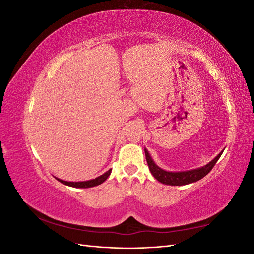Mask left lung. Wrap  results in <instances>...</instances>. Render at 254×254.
I'll return each instance as SVG.
<instances>
[{
  "label": "left lung",
  "instance_id": "8db88e82",
  "mask_svg": "<svg viewBox=\"0 0 254 254\" xmlns=\"http://www.w3.org/2000/svg\"><path fill=\"white\" fill-rule=\"evenodd\" d=\"M221 153H222V151L216 158L212 160L210 163H207L206 165H204L200 168H197V170H191V171H188V172L172 173V172L163 171L162 168L157 166L155 164V162L152 161L151 157L149 156L148 151L145 149L146 161H147L150 173L158 181H160L163 184H168V186H184V184H189V183L202 179L205 175H207L212 171V168L214 167L215 164H216L218 159L220 158Z\"/></svg>",
  "mask_w": 254,
  "mask_h": 254
}]
</instances>
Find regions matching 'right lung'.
Masks as SVG:
<instances>
[{
	"mask_svg": "<svg viewBox=\"0 0 254 254\" xmlns=\"http://www.w3.org/2000/svg\"><path fill=\"white\" fill-rule=\"evenodd\" d=\"M112 170H109L107 173H105L104 175L97 177L95 179H92V180H88V181H81V182H67L64 180H61L56 178L58 181H60L61 183L65 184V186L68 187H73V188H81V189H87V188H92V187H96L98 184H102L108 177L110 176Z\"/></svg>",
	"mask_w": 254,
	"mask_h": 254,
	"instance_id": "right-lung-1",
	"label": "right lung"
}]
</instances>
